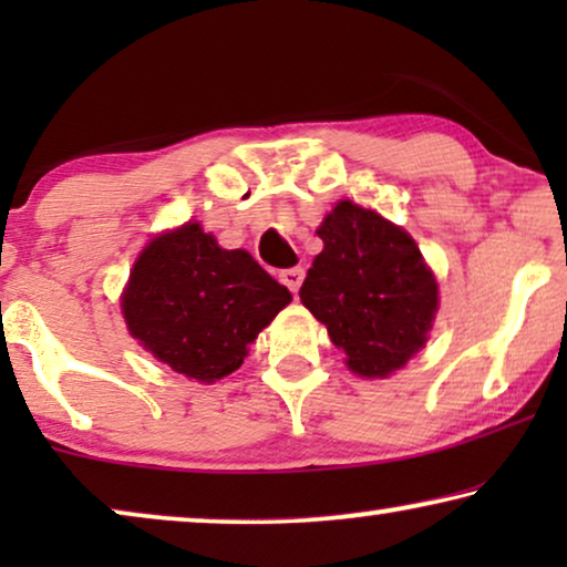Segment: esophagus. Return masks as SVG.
<instances>
[{"mask_svg": "<svg viewBox=\"0 0 567 567\" xmlns=\"http://www.w3.org/2000/svg\"><path fill=\"white\" fill-rule=\"evenodd\" d=\"M278 278H281V284L286 286V289H289L291 293H297L301 281H305V268H286L278 274Z\"/></svg>", "mask_w": 567, "mask_h": 567, "instance_id": "1", "label": "esophagus"}]
</instances>
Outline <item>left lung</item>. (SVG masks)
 Listing matches in <instances>:
<instances>
[{"label": "left lung", "instance_id": "obj_1", "mask_svg": "<svg viewBox=\"0 0 567 567\" xmlns=\"http://www.w3.org/2000/svg\"><path fill=\"white\" fill-rule=\"evenodd\" d=\"M317 235L324 247L301 284V305L343 348L353 374L390 377L429 340L436 278L405 229L353 200H340Z\"/></svg>", "mask_w": 567, "mask_h": 567}]
</instances>
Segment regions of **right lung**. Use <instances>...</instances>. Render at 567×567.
Wrapping results in <instances>:
<instances>
[{
    "label": "right lung",
    "mask_w": 567,
    "mask_h": 567,
    "mask_svg": "<svg viewBox=\"0 0 567 567\" xmlns=\"http://www.w3.org/2000/svg\"><path fill=\"white\" fill-rule=\"evenodd\" d=\"M289 301V289L250 252L224 250L188 221L144 247L121 309L154 359L212 384L243 367L247 346Z\"/></svg>",
    "instance_id": "1"
}]
</instances>
